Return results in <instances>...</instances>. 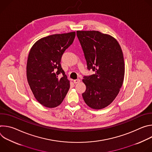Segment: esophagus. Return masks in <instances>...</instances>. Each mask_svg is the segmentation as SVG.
<instances>
[{
  "label": "esophagus",
  "instance_id": "34e87169",
  "mask_svg": "<svg viewBox=\"0 0 152 152\" xmlns=\"http://www.w3.org/2000/svg\"><path fill=\"white\" fill-rule=\"evenodd\" d=\"M80 79H75V80H73V82H74L75 83H78L80 82Z\"/></svg>",
  "mask_w": 152,
  "mask_h": 152
}]
</instances>
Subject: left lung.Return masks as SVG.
<instances>
[{"label":"left lung","mask_w":152,"mask_h":152,"mask_svg":"<svg viewBox=\"0 0 152 152\" xmlns=\"http://www.w3.org/2000/svg\"><path fill=\"white\" fill-rule=\"evenodd\" d=\"M88 69L95 74L84 76L86 90L83 99L89 107L101 110L117 96L124 76V61L121 48L113 36L97 31H77Z\"/></svg>","instance_id":"1"}]
</instances>
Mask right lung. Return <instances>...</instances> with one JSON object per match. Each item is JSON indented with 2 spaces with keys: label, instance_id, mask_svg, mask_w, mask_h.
I'll return each mask as SVG.
<instances>
[{
  "label": "right lung",
  "instance_id": "obj_1",
  "mask_svg": "<svg viewBox=\"0 0 152 152\" xmlns=\"http://www.w3.org/2000/svg\"><path fill=\"white\" fill-rule=\"evenodd\" d=\"M75 35V32H71L43 37L30 50L26 65L28 82L37 100L45 107L59 106L69 90L70 81L60 62ZM60 73L63 74L61 79L58 77Z\"/></svg>",
  "mask_w": 152,
  "mask_h": 152
}]
</instances>
